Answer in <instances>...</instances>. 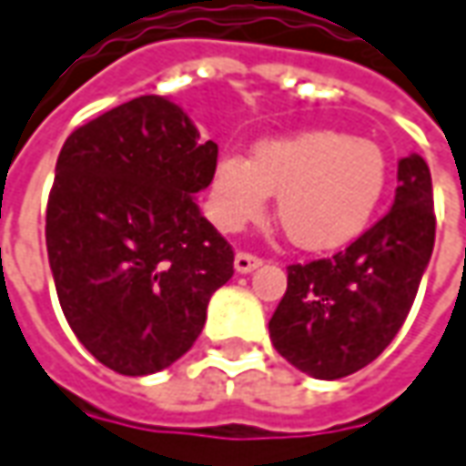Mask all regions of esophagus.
<instances>
[{"mask_svg":"<svg viewBox=\"0 0 466 466\" xmlns=\"http://www.w3.org/2000/svg\"><path fill=\"white\" fill-rule=\"evenodd\" d=\"M261 267V258L254 254H246V251H240V254H236V271H240V274H248V271H254Z\"/></svg>","mask_w":466,"mask_h":466,"instance_id":"esophagus-1","label":"esophagus"}]
</instances>
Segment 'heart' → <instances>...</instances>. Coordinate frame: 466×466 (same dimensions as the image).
Listing matches in <instances>:
<instances>
[{"label": "heart", "mask_w": 466, "mask_h": 466, "mask_svg": "<svg viewBox=\"0 0 466 466\" xmlns=\"http://www.w3.org/2000/svg\"><path fill=\"white\" fill-rule=\"evenodd\" d=\"M385 151L370 138L308 130L256 143L251 158L223 153L215 164L210 215L223 230L258 220L277 192V220L302 251H333L370 226L385 195Z\"/></svg>", "instance_id": "heart-1"}]
</instances>
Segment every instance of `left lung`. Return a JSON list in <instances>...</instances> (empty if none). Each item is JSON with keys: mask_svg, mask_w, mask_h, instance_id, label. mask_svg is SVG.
Here are the masks:
<instances>
[{"mask_svg": "<svg viewBox=\"0 0 466 466\" xmlns=\"http://www.w3.org/2000/svg\"><path fill=\"white\" fill-rule=\"evenodd\" d=\"M436 238L429 164L398 161L392 210L346 251L287 267L269 320L274 349L315 380H341L380 357L413 308Z\"/></svg>", "mask_w": 466, "mask_h": 466, "instance_id": "obj_1", "label": "left lung"}]
</instances>
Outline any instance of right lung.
<instances>
[{
  "instance_id": "obj_1",
  "label": "right lung",
  "mask_w": 466,
  "mask_h": 466,
  "mask_svg": "<svg viewBox=\"0 0 466 466\" xmlns=\"http://www.w3.org/2000/svg\"><path fill=\"white\" fill-rule=\"evenodd\" d=\"M215 164L218 143L156 95L81 125L58 153L46 210L53 282L76 339L117 374L184 357L233 277L230 243L195 202Z\"/></svg>"
}]
</instances>
